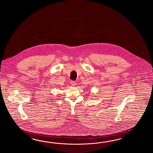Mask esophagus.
I'll return each instance as SVG.
<instances>
[{
    "label": "esophagus",
    "mask_w": 153,
    "mask_h": 153,
    "mask_svg": "<svg viewBox=\"0 0 153 153\" xmlns=\"http://www.w3.org/2000/svg\"><path fill=\"white\" fill-rule=\"evenodd\" d=\"M70 83H71V84L72 85V86H75V85H76V82H75V81H71Z\"/></svg>",
    "instance_id": "34e87169"
}]
</instances>
